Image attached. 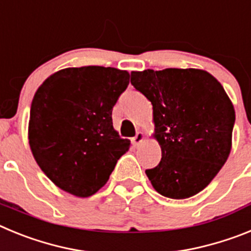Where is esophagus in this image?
Instances as JSON below:
<instances>
[{
    "instance_id": "obj_1",
    "label": "esophagus",
    "mask_w": 251,
    "mask_h": 251,
    "mask_svg": "<svg viewBox=\"0 0 251 251\" xmlns=\"http://www.w3.org/2000/svg\"><path fill=\"white\" fill-rule=\"evenodd\" d=\"M143 139H145V134H143V132H137V134L132 138V143L133 146L136 147V146H139L143 142Z\"/></svg>"
}]
</instances>
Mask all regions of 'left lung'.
I'll list each match as a JSON object with an SVG mask.
<instances>
[{"label":"left lung","instance_id":"1","mask_svg":"<svg viewBox=\"0 0 251 251\" xmlns=\"http://www.w3.org/2000/svg\"><path fill=\"white\" fill-rule=\"evenodd\" d=\"M130 83L153 106L159 165L146 170L162 196L182 200L202 191L231 151L235 110L216 77L200 69L130 73Z\"/></svg>","mask_w":251,"mask_h":251}]
</instances>
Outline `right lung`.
<instances>
[{
    "label": "right lung",
    "mask_w": 251,
    "mask_h": 251,
    "mask_svg": "<svg viewBox=\"0 0 251 251\" xmlns=\"http://www.w3.org/2000/svg\"><path fill=\"white\" fill-rule=\"evenodd\" d=\"M129 73L81 66L54 73L31 103L28 143L35 161L59 188L89 197L109 179L130 141L113 128L112 110Z\"/></svg>",
    "instance_id": "obj_1"
}]
</instances>
